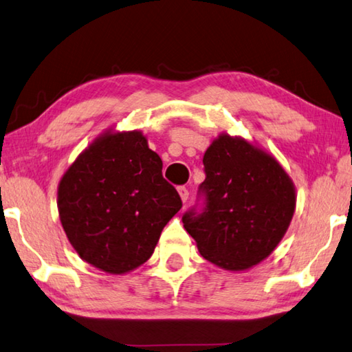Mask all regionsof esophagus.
I'll return each mask as SVG.
<instances>
[{
    "instance_id": "34e87169",
    "label": "esophagus",
    "mask_w": 352,
    "mask_h": 352,
    "mask_svg": "<svg viewBox=\"0 0 352 352\" xmlns=\"http://www.w3.org/2000/svg\"><path fill=\"white\" fill-rule=\"evenodd\" d=\"M178 194L182 197V201L186 203L188 198H189V190L186 186H178Z\"/></svg>"
}]
</instances>
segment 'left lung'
<instances>
[{
	"instance_id": "obj_1",
	"label": "left lung",
	"mask_w": 352,
	"mask_h": 352,
	"mask_svg": "<svg viewBox=\"0 0 352 352\" xmlns=\"http://www.w3.org/2000/svg\"><path fill=\"white\" fill-rule=\"evenodd\" d=\"M204 182L183 214L184 229L204 258L243 271L266 258L283 239L296 190L277 160L245 140L220 135L203 157Z\"/></svg>"
}]
</instances>
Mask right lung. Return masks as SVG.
Listing matches in <instances>:
<instances>
[{"label":"right lung","mask_w":352,"mask_h":352,"mask_svg":"<svg viewBox=\"0 0 352 352\" xmlns=\"http://www.w3.org/2000/svg\"><path fill=\"white\" fill-rule=\"evenodd\" d=\"M162 169V158L137 131L106 133L75 160L60 182L58 209L82 260L109 274L149 260L183 206Z\"/></svg>","instance_id":"obj_1"}]
</instances>
